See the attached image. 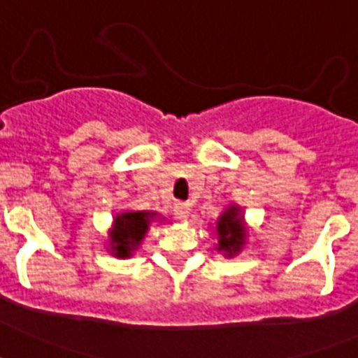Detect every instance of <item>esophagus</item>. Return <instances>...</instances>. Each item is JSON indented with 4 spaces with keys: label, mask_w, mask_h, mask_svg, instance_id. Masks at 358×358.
I'll use <instances>...</instances> for the list:
<instances>
[{
    "label": "esophagus",
    "mask_w": 358,
    "mask_h": 358,
    "mask_svg": "<svg viewBox=\"0 0 358 358\" xmlns=\"http://www.w3.org/2000/svg\"><path fill=\"white\" fill-rule=\"evenodd\" d=\"M174 213H176V217H178V219L189 217V213H191L189 202H178V204L174 206Z\"/></svg>",
    "instance_id": "1"
}]
</instances>
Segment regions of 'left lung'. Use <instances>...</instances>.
Masks as SVG:
<instances>
[{"label":"left lung","mask_w":358,"mask_h":358,"mask_svg":"<svg viewBox=\"0 0 358 358\" xmlns=\"http://www.w3.org/2000/svg\"><path fill=\"white\" fill-rule=\"evenodd\" d=\"M215 232H217V250H223L229 258L238 255L239 250L243 249L245 239H247L241 208L236 204L224 208V212L219 215L217 224H215Z\"/></svg>","instance_id":"8db88e82"}]
</instances>
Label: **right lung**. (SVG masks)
Returning <instances> with one entry per match:
<instances>
[{
  "label": "right lung",
  "instance_id": "right-lung-1",
  "mask_svg": "<svg viewBox=\"0 0 358 358\" xmlns=\"http://www.w3.org/2000/svg\"><path fill=\"white\" fill-rule=\"evenodd\" d=\"M157 217L154 212H126L119 213L109 230V247L111 255L117 258H128L141 245L150 223Z\"/></svg>",
  "mask_w": 358,
  "mask_h": 358
}]
</instances>
